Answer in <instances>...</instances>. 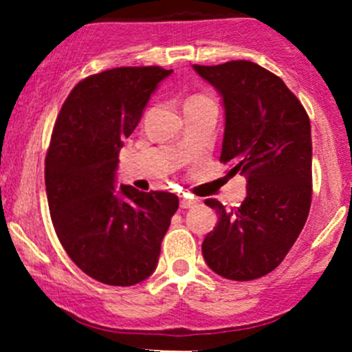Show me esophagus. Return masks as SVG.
Instances as JSON below:
<instances>
[{
	"label": "esophagus",
	"instance_id": "1",
	"mask_svg": "<svg viewBox=\"0 0 352 352\" xmlns=\"http://www.w3.org/2000/svg\"><path fill=\"white\" fill-rule=\"evenodd\" d=\"M196 203H197V201L194 199V197L184 196L182 199H180V208H192Z\"/></svg>",
	"mask_w": 352,
	"mask_h": 352
}]
</instances>
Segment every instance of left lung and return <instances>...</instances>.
<instances>
[{
	"instance_id": "left-lung-1",
	"label": "left lung",
	"mask_w": 352,
	"mask_h": 352,
	"mask_svg": "<svg viewBox=\"0 0 352 352\" xmlns=\"http://www.w3.org/2000/svg\"><path fill=\"white\" fill-rule=\"evenodd\" d=\"M194 70L220 93L225 108L221 163L248 180L245 199L227 210L206 199L218 223L204 237L208 267L230 280H254L278 267L311 206V125L280 77L235 60Z\"/></svg>"
}]
</instances>
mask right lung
Returning <instances> with one entry per match:
<instances>
[{
    "mask_svg": "<svg viewBox=\"0 0 352 352\" xmlns=\"http://www.w3.org/2000/svg\"><path fill=\"white\" fill-rule=\"evenodd\" d=\"M170 74L120 67L91 75L72 89L54 124L44 168L51 220L72 261L107 285H135L156 270L179 208L172 192L117 187L124 139Z\"/></svg>",
    "mask_w": 352,
    "mask_h": 352,
    "instance_id": "right-lung-1",
    "label": "right lung"
}]
</instances>
